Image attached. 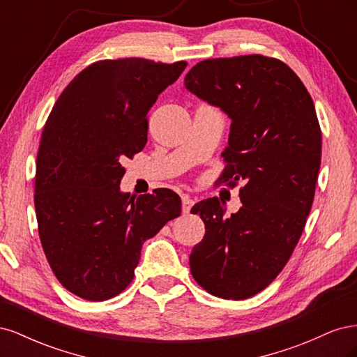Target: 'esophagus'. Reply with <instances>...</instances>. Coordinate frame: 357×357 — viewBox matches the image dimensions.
Here are the masks:
<instances>
[{
	"instance_id": "34e87169",
	"label": "esophagus",
	"mask_w": 357,
	"mask_h": 357,
	"mask_svg": "<svg viewBox=\"0 0 357 357\" xmlns=\"http://www.w3.org/2000/svg\"><path fill=\"white\" fill-rule=\"evenodd\" d=\"M193 204H195V201H193L190 197L188 195H183L181 197V211L188 214L190 211V208L193 207Z\"/></svg>"
}]
</instances>
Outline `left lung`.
I'll return each mask as SVG.
<instances>
[{"label": "left lung", "instance_id": "obj_1", "mask_svg": "<svg viewBox=\"0 0 357 357\" xmlns=\"http://www.w3.org/2000/svg\"><path fill=\"white\" fill-rule=\"evenodd\" d=\"M185 86L229 116L219 181H244L243 207L231 218L218 198L193 205L205 235L190 273L214 296L247 299L282 273L304 231L321 159L314 102L284 62L262 55L201 61Z\"/></svg>", "mask_w": 357, "mask_h": 357}]
</instances>
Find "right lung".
Instances as JSON below:
<instances>
[{
  "label": "right lung",
  "instance_id": "1",
  "mask_svg": "<svg viewBox=\"0 0 357 357\" xmlns=\"http://www.w3.org/2000/svg\"><path fill=\"white\" fill-rule=\"evenodd\" d=\"M186 61L91 63L53 105L37 155L34 204L43 250L59 283L105 301L132 282L143 243L181 213L169 189L121 192L122 160L147 143V113Z\"/></svg>",
  "mask_w": 357,
  "mask_h": 357
}]
</instances>
